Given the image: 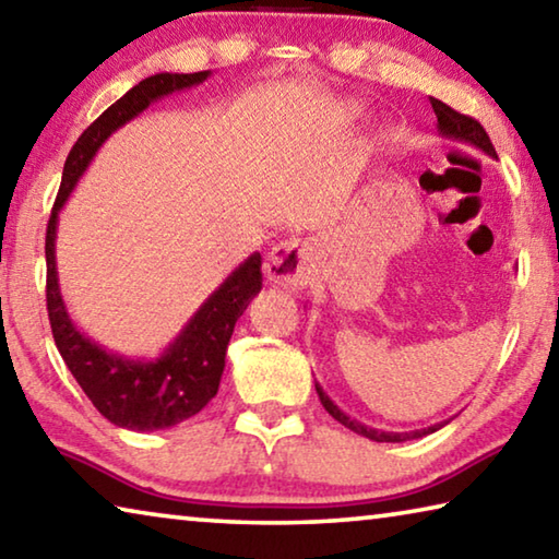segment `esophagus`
I'll return each mask as SVG.
<instances>
[{
	"instance_id": "obj_1",
	"label": "esophagus",
	"mask_w": 559,
	"mask_h": 559,
	"mask_svg": "<svg viewBox=\"0 0 559 559\" xmlns=\"http://www.w3.org/2000/svg\"><path fill=\"white\" fill-rule=\"evenodd\" d=\"M312 247L301 240H282L272 247L267 252V260H264V274L272 285L285 287V289H297L301 287L307 274V262L312 258Z\"/></svg>"
}]
</instances>
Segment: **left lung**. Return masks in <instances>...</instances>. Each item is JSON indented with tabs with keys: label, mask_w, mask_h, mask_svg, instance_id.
<instances>
[{
	"label": "left lung",
	"mask_w": 559,
	"mask_h": 559,
	"mask_svg": "<svg viewBox=\"0 0 559 559\" xmlns=\"http://www.w3.org/2000/svg\"><path fill=\"white\" fill-rule=\"evenodd\" d=\"M431 106H433L436 118H438V123H436L438 126V135H443V139H448V141H459V143H465V145H473V148L483 151L486 155H490V158H498V153H496V148H492V143L488 139L486 128H483L478 121H475V118L453 111L451 106H445L443 100H438V98H431ZM314 386H317L319 399H322V406L329 411V416L340 420V424L349 428V431L359 433L364 438H369V441H377V443L414 441V438H424L428 433H436L438 428H443L448 424V420H441V424H433V426H428V428H418V431H408V433L379 431V428H369V426L359 424V420H356V418L346 416L344 411L336 406L332 399L326 396V391L319 386V381H314Z\"/></svg>",
	"instance_id": "left-lung-1"
}]
</instances>
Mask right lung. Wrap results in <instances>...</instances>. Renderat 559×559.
Wrapping results in <instances>:
<instances>
[{"label":"right lung","mask_w":559,"mask_h":559,"mask_svg":"<svg viewBox=\"0 0 559 559\" xmlns=\"http://www.w3.org/2000/svg\"><path fill=\"white\" fill-rule=\"evenodd\" d=\"M207 76L210 71L155 73L135 84L114 106H108L73 143L69 158L63 163L61 188L49 217L47 309L53 342H57V349L73 379L84 389L91 404L98 408V414L128 431L148 433L178 426L203 411L207 401L215 396L225 371V354L235 332V322L262 289V254L252 252L245 262L237 264L223 280V285L188 319L176 340L155 359L126 356L96 344L81 332L69 314L57 270L59 213L100 145L111 139V133L141 116L155 100L200 86Z\"/></svg>","instance_id":"obj_1"}]
</instances>
